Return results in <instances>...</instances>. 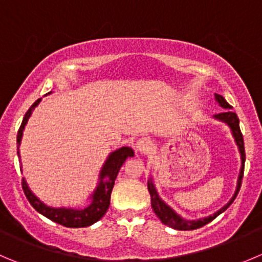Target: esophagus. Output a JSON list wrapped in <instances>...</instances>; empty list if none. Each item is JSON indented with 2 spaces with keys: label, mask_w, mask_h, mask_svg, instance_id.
I'll list each match as a JSON object with an SVG mask.
<instances>
[{
  "label": "esophagus",
  "mask_w": 262,
  "mask_h": 262,
  "mask_svg": "<svg viewBox=\"0 0 262 262\" xmlns=\"http://www.w3.org/2000/svg\"><path fill=\"white\" fill-rule=\"evenodd\" d=\"M151 147H152V142H151L148 138L138 139V141L136 142V145H134V148L141 154L147 152V151L151 150Z\"/></svg>",
  "instance_id": "34e87169"
}]
</instances>
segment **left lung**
Masks as SVG:
<instances>
[{
  "label": "left lung",
  "mask_w": 262,
  "mask_h": 262,
  "mask_svg": "<svg viewBox=\"0 0 262 262\" xmlns=\"http://www.w3.org/2000/svg\"><path fill=\"white\" fill-rule=\"evenodd\" d=\"M214 99H216V102L219 103V106L224 108V111L214 115L213 119L219 120V121H221V123L226 124V125L229 126V129H230L231 132V136H233L234 138V142H235L236 147H238L239 155H241V169H239L238 180H236L235 191H234L231 199L229 200L224 207H221L219 211L214 212L213 214H209V216L202 217V219H198V220H186V219H183L182 216H180V214H178L177 212L170 207V205H168L164 200L161 199L158 190H156L155 183H154V178L150 177V180L147 181V187H148V192H150L151 195V207H152L155 214L160 219V221L163 222V224L172 227V229H176V230H194V229H199V227L204 226V225H207L208 222L213 221L219 214H221L222 212H225L229 207H230V204L234 202L236 195H238L239 189H241L242 178H243V172H244L246 154H244L243 136H242L241 128H239V119L238 116H236L235 112H233V110H231L233 107L227 103L226 99H225L222 95L214 94Z\"/></svg>",
  "instance_id": "left-lung-1"
}]
</instances>
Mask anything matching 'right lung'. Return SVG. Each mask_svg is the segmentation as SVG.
Returning <instances> with one entry per match:
<instances>
[{"instance_id": "1", "label": "right lung", "mask_w": 262, "mask_h": 262, "mask_svg": "<svg viewBox=\"0 0 262 262\" xmlns=\"http://www.w3.org/2000/svg\"><path fill=\"white\" fill-rule=\"evenodd\" d=\"M51 93V92H50ZM48 93V94H50ZM42 101V98L37 99L35 103L32 104L31 108L26 114L21 123L20 129L18 132V137H16V145H18V156L20 158V143L23 139V132L26 129L27 123H28L29 117L32 116V112L35 111L36 107L40 104ZM134 151L130 147H120L117 150L112 151L107 159L104 160L103 165H102L99 174H98V182L95 189L93 190L92 194L88 196L89 204L85 207H50V205L45 204L40 198L36 196L32 190L29 189L28 183H27L26 178H23V190L26 194L27 199L31 203V205L38 213L45 216L46 219L51 220V221L57 222V224L63 225L66 227H86L90 225L95 224L97 221L102 219L106 214L107 209L110 207V200H111V192L114 189L115 180L117 177L120 168L123 167L125 160L128 158H133ZM21 170V168H20Z\"/></svg>"}]
</instances>
